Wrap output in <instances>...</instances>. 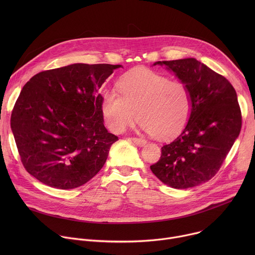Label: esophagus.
I'll list each match as a JSON object with an SVG mask.
<instances>
[{
	"label": "esophagus",
	"instance_id": "obj_1",
	"mask_svg": "<svg viewBox=\"0 0 255 255\" xmlns=\"http://www.w3.org/2000/svg\"><path fill=\"white\" fill-rule=\"evenodd\" d=\"M130 140H131L132 142H134L136 145H138V146H140V147L144 146V145L146 144V140L141 139V138H136V137H133V138H130Z\"/></svg>",
	"mask_w": 255,
	"mask_h": 255
}]
</instances>
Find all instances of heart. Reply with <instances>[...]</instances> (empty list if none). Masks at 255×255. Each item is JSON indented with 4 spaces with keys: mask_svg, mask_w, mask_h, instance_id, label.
<instances>
[{
    "mask_svg": "<svg viewBox=\"0 0 255 255\" xmlns=\"http://www.w3.org/2000/svg\"><path fill=\"white\" fill-rule=\"evenodd\" d=\"M118 90L103 95L101 112L108 128L122 133L138 119L141 128L158 139L176 136L192 113V96L186 84L145 67L122 76Z\"/></svg>",
    "mask_w": 255,
    "mask_h": 255,
    "instance_id": "1",
    "label": "heart"
}]
</instances>
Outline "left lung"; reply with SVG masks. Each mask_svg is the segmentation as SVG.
<instances>
[{
	"label": "left lung",
	"mask_w": 255,
	"mask_h": 255,
	"mask_svg": "<svg viewBox=\"0 0 255 255\" xmlns=\"http://www.w3.org/2000/svg\"><path fill=\"white\" fill-rule=\"evenodd\" d=\"M187 85L192 113L178 137L161 147L150 166L163 184L188 189L211 179L220 169L242 124L237 95L230 82L196 58L156 61Z\"/></svg>",
	"instance_id": "1"
}]
</instances>
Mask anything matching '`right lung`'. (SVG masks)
<instances>
[{
  "mask_svg": "<svg viewBox=\"0 0 255 255\" xmlns=\"http://www.w3.org/2000/svg\"><path fill=\"white\" fill-rule=\"evenodd\" d=\"M117 64L74 63L41 71L23 87L11 129L25 169L60 190L85 185L118 137L104 126L98 91Z\"/></svg>",
  "mask_w": 255,
  "mask_h": 255,
  "instance_id": "1",
  "label": "right lung"
}]
</instances>
